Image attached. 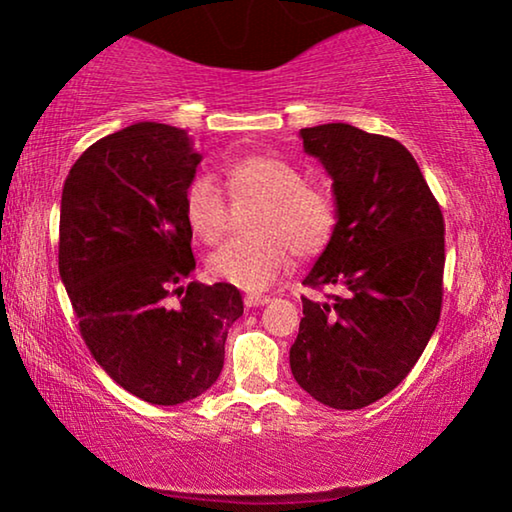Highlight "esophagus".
I'll return each instance as SVG.
<instances>
[{"label":"esophagus","instance_id":"1","mask_svg":"<svg viewBox=\"0 0 512 512\" xmlns=\"http://www.w3.org/2000/svg\"><path fill=\"white\" fill-rule=\"evenodd\" d=\"M268 302H270V295H256V293L244 295V305L247 307H263L268 305Z\"/></svg>","mask_w":512,"mask_h":512}]
</instances>
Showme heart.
<instances>
[{
    "label": "heart",
    "instance_id": "1",
    "mask_svg": "<svg viewBox=\"0 0 512 512\" xmlns=\"http://www.w3.org/2000/svg\"><path fill=\"white\" fill-rule=\"evenodd\" d=\"M226 182L235 198H258L263 207L251 224L256 235L228 240L207 258V270L224 284L261 293L288 270L291 251L321 254L337 231L335 194L323 184H309L293 161L251 154L226 168ZM184 219L198 240H221L228 226V201L214 177L198 175L187 184Z\"/></svg>",
    "mask_w": 512,
    "mask_h": 512
}]
</instances>
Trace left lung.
Segmentation results:
<instances>
[{
  "instance_id": "8db88e82",
  "label": "left lung",
  "mask_w": 512,
  "mask_h": 512,
  "mask_svg": "<svg viewBox=\"0 0 512 512\" xmlns=\"http://www.w3.org/2000/svg\"><path fill=\"white\" fill-rule=\"evenodd\" d=\"M332 177L339 224L302 284L342 286L332 302L302 298L291 372L332 409L353 411L406 379L441 316V207L395 138L335 122L300 129Z\"/></svg>"
}]
</instances>
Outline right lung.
<instances>
[{"mask_svg":"<svg viewBox=\"0 0 512 512\" xmlns=\"http://www.w3.org/2000/svg\"><path fill=\"white\" fill-rule=\"evenodd\" d=\"M201 159L184 129L138 122L87 147L62 191L59 277L80 335L110 379L159 406L219 379L244 311L224 281L182 286L196 270L184 189Z\"/></svg>","mask_w":512,"mask_h":512,"instance_id":"obj_1","label":"right lung"}]
</instances>
